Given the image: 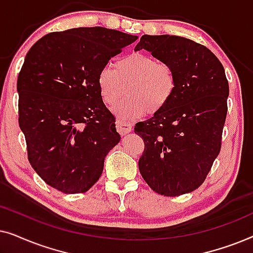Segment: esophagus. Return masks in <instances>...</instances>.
<instances>
[{"label":"esophagus","mask_w":253,"mask_h":253,"mask_svg":"<svg viewBox=\"0 0 253 253\" xmlns=\"http://www.w3.org/2000/svg\"><path fill=\"white\" fill-rule=\"evenodd\" d=\"M116 127H117V131L121 134H126V133H129L131 130H132V126H131L130 123L126 122V121L123 120H117L116 121Z\"/></svg>","instance_id":"esophagus-1"}]
</instances>
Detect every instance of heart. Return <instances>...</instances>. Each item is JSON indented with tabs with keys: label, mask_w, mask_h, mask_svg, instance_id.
Segmentation results:
<instances>
[{
	"label": "heart",
	"mask_w": 253,
	"mask_h": 253,
	"mask_svg": "<svg viewBox=\"0 0 253 253\" xmlns=\"http://www.w3.org/2000/svg\"><path fill=\"white\" fill-rule=\"evenodd\" d=\"M124 84L126 96L112 110L121 119L131 120L164 109L175 94L177 78L168 63L158 62L151 55L132 53L117 60L114 68L103 65L96 76V86L106 105L120 98Z\"/></svg>",
	"instance_id": "heart-1"
}]
</instances>
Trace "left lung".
<instances>
[{
	"mask_svg": "<svg viewBox=\"0 0 253 253\" xmlns=\"http://www.w3.org/2000/svg\"><path fill=\"white\" fill-rule=\"evenodd\" d=\"M141 49L171 65L177 88L164 109L134 126L145 144L138 167L153 191L181 196L202 185L220 153L229 85L215 55L186 38L144 34L134 47Z\"/></svg>",
	"mask_w": 253,
	"mask_h": 253,
	"instance_id": "1",
	"label": "left lung"
}]
</instances>
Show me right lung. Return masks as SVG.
I'll list each match as a JSON object with an SVG mask.
<instances>
[{
	"label": "right lung",
	"instance_id": "obj_1",
	"mask_svg": "<svg viewBox=\"0 0 253 253\" xmlns=\"http://www.w3.org/2000/svg\"><path fill=\"white\" fill-rule=\"evenodd\" d=\"M138 39L105 27L53 32L31 47L17 79L30 164L51 188L86 192L117 145L115 117L96 86L100 69Z\"/></svg>",
	"mask_w": 253,
	"mask_h": 253
}]
</instances>
